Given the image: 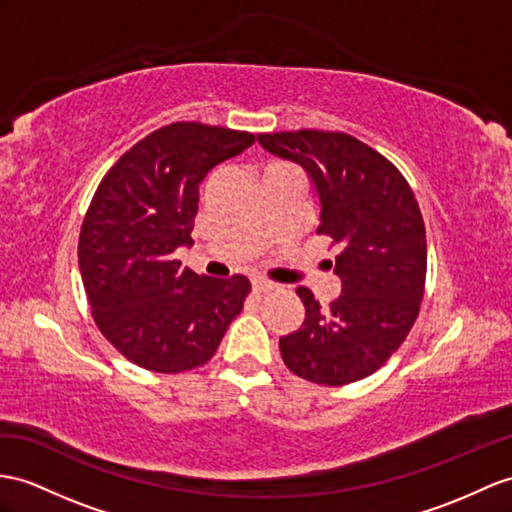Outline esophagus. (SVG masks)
I'll return each instance as SVG.
<instances>
[{
  "instance_id": "34e87169",
  "label": "esophagus",
  "mask_w": 512,
  "mask_h": 512,
  "mask_svg": "<svg viewBox=\"0 0 512 512\" xmlns=\"http://www.w3.org/2000/svg\"><path fill=\"white\" fill-rule=\"evenodd\" d=\"M252 291L254 293H271V291H276V284L267 282V280H254L252 282Z\"/></svg>"
}]
</instances>
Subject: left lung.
Instances as JSON below:
<instances>
[{
	"label": "left lung",
	"mask_w": 512,
	"mask_h": 512,
	"mask_svg": "<svg viewBox=\"0 0 512 512\" xmlns=\"http://www.w3.org/2000/svg\"><path fill=\"white\" fill-rule=\"evenodd\" d=\"M258 143L308 173L317 234L341 247L334 260L341 295L323 308L299 286L306 317L280 336L284 363L315 384L363 380L404 343L419 313L428 249L417 199L389 160L350 134L276 132L258 134Z\"/></svg>",
	"instance_id": "8db88e82"
}]
</instances>
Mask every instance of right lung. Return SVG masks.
Masks as SVG:
<instances>
[{"label":"right lung","mask_w":512,"mask_h":512,"mask_svg":"<svg viewBox=\"0 0 512 512\" xmlns=\"http://www.w3.org/2000/svg\"><path fill=\"white\" fill-rule=\"evenodd\" d=\"M249 132L171 123L123 154L84 217L78 263L93 319L117 350L149 371L208 363L252 289L245 276L208 278L173 258L191 247L199 182L239 156Z\"/></svg>","instance_id":"right-lung-1"}]
</instances>
